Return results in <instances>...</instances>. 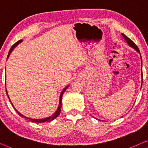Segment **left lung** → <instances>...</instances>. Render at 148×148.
<instances>
[{"label": "left lung", "instance_id": "8db88e82", "mask_svg": "<svg viewBox=\"0 0 148 148\" xmlns=\"http://www.w3.org/2000/svg\"><path fill=\"white\" fill-rule=\"evenodd\" d=\"M121 34H122V36H123V38H124V39H125V40L126 42H127V44L129 45L130 47H132V48L135 49L136 51H137V52H138L139 54H140V51H139L138 47H137V45H136L135 43H134L133 41L131 40V39L128 38L127 36H125V35L124 34H123V33H122ZM140 58H141V78H142V80H141V86H142V82H143V74H142V59H141V54H140Z\"/></svg>", "mask_w": 148, "mask_h": 148}]
</instances>
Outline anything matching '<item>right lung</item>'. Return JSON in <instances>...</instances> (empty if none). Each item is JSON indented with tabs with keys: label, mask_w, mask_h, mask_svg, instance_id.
Listing matches in <instances>:
<instances>
[{
	"label": "right lung",
	"mask_w": 148,
	"mask_h": 148,
	"mask_svg": "<svg viewBox=\"0 0 148 148\" xmlns=\"http://www.w3.org/2000/svg\"><path fill=\"white\" fill-rule=\"evenodd\" d=\"M21 41H22L21 40H19V41H17V42L16 43H15V45H13V46H12V47H11V49H10V51H9V54H8V56H7V59L9 58V56H10V55H11V53H12V51H13V49H14L15 48V47H16L17 46V45H18L19 44V43H21ZM68 86H69V85H68L67 86H66V87H65V88H64V89H63V90H62V92H61V93H60V101H59V106H58V109H57L56 111L55 112V113H54L53 114V115L50 116H49V117H47V118H45V119H32V118H29V117L25 116L24 115H23L22 114H21L20 112H19V111H17V110L16 109V108H15V106H13V104L12 103V102H11V99H10V98H9V95H8V93H7V89H6V92H7V95H8V97H9V100H10V101H11V104H12L13 107L14 108V109H15V111H16V112H17V114H18L20 116L23 117V118H24V119H27V120H29V121L33 122V123H45V122H51V121H53V120H54L55 119H56V118L58 117L59 115H60V112H61V109H62V96H63V94L64 93V92L66 91V88H68Z\"/></svg>",
	"instance_id": "right-lung-1"
}]
</instances>
